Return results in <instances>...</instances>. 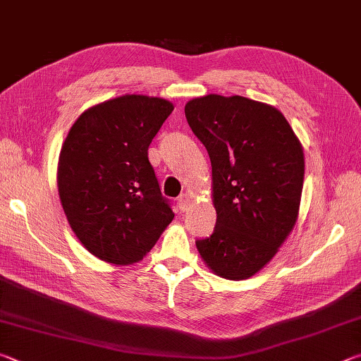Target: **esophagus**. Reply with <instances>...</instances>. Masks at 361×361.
Listing matches in <instances>:
<instances>
[{
	"mask_svg": "<svg viewBox=\"0 0 361 361\" xmlns=\"http://www.w3.org/2000/svg\"><path fill=\"white\" fill-rule=\"evenodd\" d=\"M176 202H178L180 210L185 212V210L188 209V205H189V195H188V194H181L180 197L176 199Z\"/></svg>",
	"mask_w": 361,
	"mask_h": 361,
	"instance_id": "1",
	"label": "esophagus"
}]
</instances>
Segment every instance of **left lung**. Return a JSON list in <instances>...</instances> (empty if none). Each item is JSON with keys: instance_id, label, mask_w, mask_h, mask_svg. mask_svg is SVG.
<instances>
[{"instance_id": "obj_1", "label": "left lung", "mask_w": 361, "mask_h": 361, "mask_svg": "<svg viewBox=\"0 0 361 361\" xmlns=\"http://www.w3.org/2000/svg\"><path fill=\"white\" fill-rule=\"evenodd\" d=\"M188 124L210 156L216 224L195 240L213 272L255 276L296 223L304 152L285 116L240 95L210 94L186 103Z\"/></svg>"}]
</instances>
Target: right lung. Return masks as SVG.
I'll return each mask as SVG.
<instances>
[{"mask_svg": "<svg viewBox=\"0 0 361 361\" xmlns=\"http://www.w3.org/2000/svg\"><path fill=\"white\" fill-rule=\"evenodd\" d=\"M173 105L146 95L99 103L76 119L59 157L60 202L73 232L97 258L133 264L172 223L148 148Z\"/></svg>", "mask_w": 361, "mask_h": 361, "instance_id": "1", "label": "right lung"}]
</instances>
